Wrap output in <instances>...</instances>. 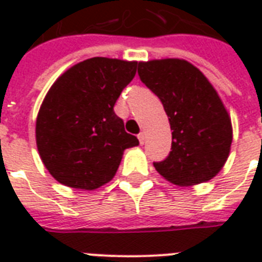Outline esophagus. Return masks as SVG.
I'll list each match as a JSON object with an SVG mask.
<instances>
[{"mask_svg": "<svg viewBox=\"0 0 262 262\" xmlns=\"http://www.w3.org/2000/svg\"><path fill=\"white\" fill-rule=\"evenodd\" d=\"M139 141L140 144L145 143V133H144V132H141V133L139 135Z\"/></svg>", "mask_w": 262, "mask_h": 262, "instance_id": "obj_1", "label": "esophagus"}]
</instances>
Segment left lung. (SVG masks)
I'll list each match as a JSON object with an SVG mask.
<instances>
[{
	"mask_svg": "<svg viewBox=\"0 0 262 262\" xmlns=\"http://www.w3.org/2000/svg\"><path fill=\"white\" fill-rule=\"evenodd\" d=\"M139 75L160 99L172 130L171 152L166 160L154 163L156 171L178 186H193L216 177L227 162L232 143L231 118L217 91L186 59L140 62Z\"/></svg>",
	"mask_w": 262,
	"mask_h": 262,
	"instance_id": "1",
	"label": "left lung"
}]
</instances>
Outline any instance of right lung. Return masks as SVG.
I'll return each mask as SVG.
<instances>
[{"label": "right lung", "instance_id": "add662e5", "mask_svg": "<svg viewBox=\"0 0 262 262\" xmlns=\"http://www.w3.org/2000/svg\"><path fill=\"white\" fill-rule=\"evenodd\" d=\"M136 71L137 61L94 57L55 80L35 126L39 156L55 181L95 190L114 178L123 151L139 145L114 113Z\"/></svg>", "mask_w": 262, "mask_h": 262}]
</instances>
